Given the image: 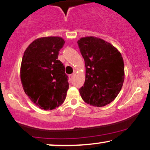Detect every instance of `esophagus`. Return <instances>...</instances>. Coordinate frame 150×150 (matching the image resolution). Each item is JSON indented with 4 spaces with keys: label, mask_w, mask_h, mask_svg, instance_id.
<instances>
[{
    "label": "esophagus",
    "mask_w": 150,
    "mask_h": 150,
    "mask_svg": "<svg viewBox=\"0 0 150 150\" xmlns=\"http://www.w3.org/2000/svg\"><path fill=\"white\" fill-rule=\"evenodd\" d=\"M74 74H69V79H72V78L74 77Z\"/></svg>",
    "instance_id": "obj_1"
}]
</instances>
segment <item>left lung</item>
<instances>
[{
	"instance_id": "1",
	"label": "left lung",
	"mask_w": 150,
	"mask_h": 150,
	"mask_svg": "<svg viewBox=\"0 0 150 150\" xmlns=\"http://www.w3.org/2000/svg\"><path fill=\"white\" fill-rule=\"evenodd\" d=\"M85 60V81L79 91L86 103L97 107L110 104L124 81V64L120 51L109 42L89 36L78 40Z\"/></svg>"
}]
</instances>
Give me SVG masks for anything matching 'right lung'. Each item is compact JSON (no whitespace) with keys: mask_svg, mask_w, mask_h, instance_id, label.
<instances>
[{"mask_svg":"<svg viewBox=\"0 0 150 150\" xmlns=\"http://www.w3.org/2000/svg\"><path fill=\"white\" fill-rule=\"evenodd\" d=\"M65 44L61 37L36 39L24 51L20 79L25 93L41 109H54L64 102L69 83L65 67L58 60Z\"/></svg>","mask_w":150,"mask_h":150,"instance_id":"right-lung-1","label":"right lung"}]
</instances>
